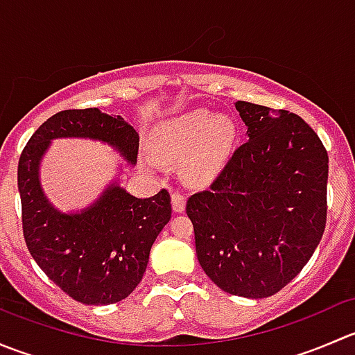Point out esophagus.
Listing matches in <instances>:
<instances>
[{"instance_id": "1", "label": "esophagus", "mask_w": 355, "mask_h": 355, "mask_svg": "<svg viewBox=\"0 0 355 355\" xmlns=\"http://www.w3.org/2000/svg\"><path fill=\"white\" fill-rule=\"evenodd\" d=\"M171 202H173L175 213H182L185 209V194L180 191H173L171 194Z\"/></svg>"}]
</instances>
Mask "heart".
I'll use <instances>...</instances> for the list:
<instances>
[{
    "instance_id": "1",
    "label": "heart",
    "mask_w": 355,
    "mask_h": 355,
    "mask_svg": "<svg viewBox=\"0 0 355 355\" xmlns=\"http://www.w3.org/2000/svg\"><path fill=\"white\" fill-rule=\"evenodd\" d=\"M235 141V125L228 116L196 110L171 118L155 132V151L163 159H182L189 182H207L227 164Z\"/></svg>"
}]
</instances>
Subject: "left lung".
Segmentation results:
<instances>
[{
    "label": "left lung",
    "mask_w": 355,
    "mask_h": 355,
    "mask_svg": "<svg viewBox=\"0 0 355 355\" xmlns=\"http://www.w3.org/2000/svg\"><path fill=\"white\" fill-rule=\"evenodd\" d=\"M235 108L249 139L185 211L204 273L232 295L264 299L300 273L323 237L328 153L299 114Z\"/></svg>",
    "instance_id": "8db88e82"
}]
</instances>
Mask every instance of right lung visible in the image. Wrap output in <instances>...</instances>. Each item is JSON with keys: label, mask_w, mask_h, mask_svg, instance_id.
Wrapping results in <instances>:
<instances>
[{"label": "right lung", "mask_w": 355, "mask_h": 355, "mask_svg": "<svg viewBox=\"0 0 355 355\" xmlns=\"http://www.w3.org/2000/svg\"><path fill=\"white\" fill-rule=\"evenodd\" d=\"M58 137L108 142L135 164L139 135L118 114L110 116L98 108L65 110L32 134L19 159L22 230L35 263L77 302H120L144 277L149 250L171 218V198L161 189L153 198L137 199L113 184L84 213H60L39 185L41 157Z\"/></svg>", "instance_id": "right-lung-1"}]
</instances>
